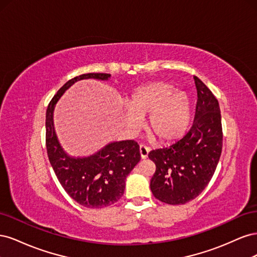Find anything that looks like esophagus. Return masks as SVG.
<instances>
[{"mask_svg": "<svg viewBox=\"0 0 257 257\" xmlns=\"http://www.w3.org/2000/svg\"><path fill=\"white\" fill-rule=\"evenodd\" d=\"M139 152H141L142 159H146L148 157V153H149V148H147L145 145H141V147H139Z\"/></svg>", "mask_w": 257, "mask_h": 257, "instance_id": "obj_1", "label": "esophagus"}]
</instances>
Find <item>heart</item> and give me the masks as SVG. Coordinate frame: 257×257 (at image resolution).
<instances>
[{
  "label": "heart",
  "instance_id": "heart-1",
  "mask_svg": "<svg viewBox=\"0 0 257 257\" xmlns=\"http://www.w3.org/2000/svg\"><path fill=\"white\" fill-rule=\"evenodd\" d=\"M126 119L133 128L141 126L143 116L149 115L147 128L155 141L166 144L180 138L189 127L191 105L183 92L166 81H154L134 90Z\"/></svg>",
  "mask_w": 257,
  "mask_h": 257
}]
</instances>
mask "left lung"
<instances>
[{
    "label": "left lung",
    "instance_id": "8db88e82",
    "mask_svg": "<svg viewBox=\"0 0 257 257\" xmlns=\"http://www.w3.org/2000/svg\"><path fill=\"white\" fill-rule=\"evenodd\" d=\"M194 81L197 102L190 131L176 144L148 154L157 166L150 181L152 194L169 205H183L196 198L211 180L222 153L219 102L196 76Z\"/></svg>",
    "mask_w": 257,
    "mask_h": 257
}]
</instances>
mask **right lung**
I'll use <instances>...</instances> for the list:
<instances>
[{
	"instance_id": "add662e5",
	"label": "right lung",
	"mask_w": 257,
	"mask_h": 257,
	"mask_svg": "<svg viewBox=\"0 0 257 257\" xmlns=\"http://www.w3.org/2000/svg\"><path fill=\"white\" fill-rule=\"evenodd\" d=\"M109 74L90 73L68 80L52 97L46 111V148L50 164L66 193L87 208H104L118 201L128 174L141 161L135 141L111 143L88 158H71L62 149L53 126V109L64 91L81 79L107 80Z\"/></svg>"
}]
</instances>
